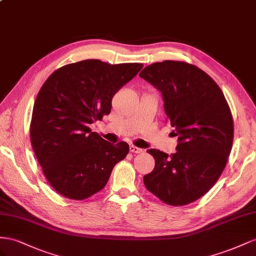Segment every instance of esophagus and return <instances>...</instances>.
<instances>
[{"label":"esophagus","mask_w":256,"mask_h":256,"mask_svg":"<svg viewBox=\"0 0 256 256\" xmlns=\"http://www.w3.org/2000/svg\"><path fill=\"white\" fill-rule=\"evenodd\" d=\"M130 151L133 152V153H142V149L137 148V147H135V146H130Z\"/></svg>","instance_id":"obj_1"}]
</instances>
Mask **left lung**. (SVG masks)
<instances>
[{"label": "left lung", "mask_w": 256, "mask_h": 256, "mask_svg": "<svg viewBox=\"0 0 256 256\" xmlns=\"http://www.w3.org/2000/svg\"><path fill=\"white\" fill-rule=\"evenodd\" d=\"M140 76L162 93L166 120L178 137L170 156L148 150L156 166L144 184L165 204L186 205L205 195L225 168L234 138L230 109L214 80L195 65L163 61Z\"/></svg>", "instance_id": "left-lung-1"}]
</instances>
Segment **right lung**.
Listing matches in <instances>:
<instances>
[{"mask_svg": "<svg viewBox=\"0 0 256 256\" xmlns=\"http://www.w3.org/2000/svg\"><path fill=\"white\" fill-rule=\"evenodd\" d=\"M142 66L84 60L54 70L40 88L31 142L44 174L59 194L82 200L98 193L126 156V142L112 144L89 126L110 114L114 94Z\"/></svg>", "mask_w": 256, "mask_h": 256, "instance_id": "right-lung-1", "label": "right lung"}]
</instances>
